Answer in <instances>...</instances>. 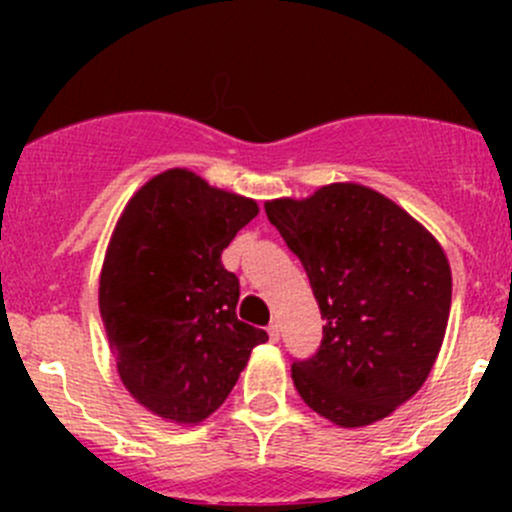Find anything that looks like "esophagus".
Segmentation results:
<instances>
[{"label": "esophagus", "instance_id": "1", "mask_svg": "<svg viewBox=\"0 0 512 512\" xmlns=\"http://www.w3.org/2000/svg\"><path fill=\"white\" fill-rule=\"evenodd\" d=\"M267 334H270V339H272V342H280V324H277V322H272L270 327H267Z\"/></svg>", "mask_w": 512, "mask_h": 512}]
</instances>
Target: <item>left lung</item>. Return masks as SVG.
Masks as SVG:
<instances>
[{
	"label": "left lung",
	"mask_w": 512,
	"mask_h": 512,
	"mask_svg": "<svg viewBox=\"0 0 512 512\" xmlns=\"http://www.w3.org/2000/svg\"><path fill=\"white\" fill-rule=\"evenodd\" d=\"M299 257L324 337L294 361L304 404L342 428L381 421L431 374L451 312V265L436 237L386 195L332 183L309 198L267 200Z\"/></svg>",
	"instance_id": "obj_1"
}]
</instances>
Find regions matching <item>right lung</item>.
Masks as SVG:
<instances>
[{
	"instance_id": "right-lung-1",
	"label": "right lung",
	"mask_w": 512,
	"mask_h": 512,
	"mask_svg": "<svg viewBox=\"0 0 512 512\" xmlns=\"http://www.w3.org/2000/svg\"><path fill=\"white\" fill-rule=\"evenodd\" d=\"M260 213L255 200L170 168L118 218L98 309L128 394L163 421L195 426L218 411L265 329L237 319L240 282L223 250Z\"/></svg>"
}]
</instances>
